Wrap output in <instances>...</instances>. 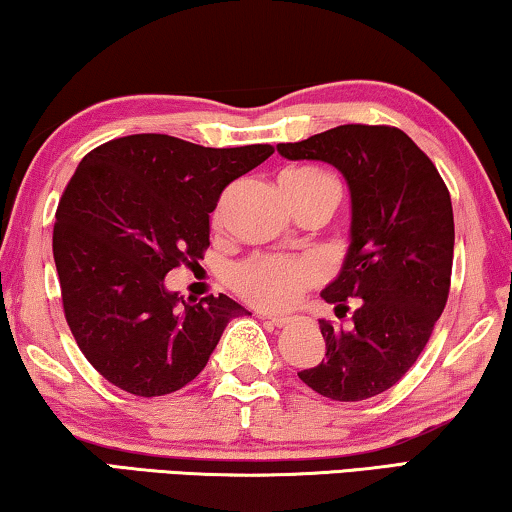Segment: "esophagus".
Returning <instances> with one entry per match:
<instances>
[{
  "mask_svg": "<svg viewBox=\"0 0 512 512\" xmlns=\"http://www.w3.org/2000/svg\"><path fill=\"white\" fill-rule=\"evenodd\" d=\"M259 318H266V320H271L273 325H276V327H285L287 322H290V318H287V315H271V313H259Z\"/></svg>",
  "mask_w": 512,
  "mask_h": 512,
  "instance_id": "obj_1",
  "label": "esophagus"
}]
</instances>
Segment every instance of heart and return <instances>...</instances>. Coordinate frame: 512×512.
<instances>
[{
	"label": "heart",
	"instance_id": "obj_1",
	"mask_svg": "<svg viewBox=\"0 0 512 512\" xmlns=\"http://www.w3.org/2000/svg\"><path fill=\"white\" fill-rule=\"evenodd\" d=\"M280 187L294 211L338 201L336 178L318 167H292L280 174ZM322 280V266L313 257L253 255L229 271L232 290L262 311L290 308L308 287Z\"/></svg>",
	"mask_w": 512,
	"mask_h": 512
}]
</instances>
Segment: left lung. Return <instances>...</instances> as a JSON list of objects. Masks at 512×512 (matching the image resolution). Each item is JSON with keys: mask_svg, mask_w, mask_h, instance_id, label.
Returning a JSON list of instances; mask_svg holds the SVG:
<instances>
[{"mask_svg": "<svg viewBox=\"0 0 512 512\" xmlns=\"http://www.w3.org/2000/svg\"><path fill=\"white\" fill-rule=\"evenodd\" d=\"M287 160L334 164L352 199L350 248L322 297L350 327L320 320L325 359L299 378L322 397L362 401L390 390L422 355L450 294L455 220L448 185L406 132L341 125L278 143Z\"/></svg>", "mask_w": 512, "mask_h": 512, "instance_id": "8db88e82", "label": "left lung"}]
</instances>
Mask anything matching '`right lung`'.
I'll use <instances>...</instances> for the list:
<instances>
[{"instance_id": "add662e5", "label": "right lung", "mask_w": 512, "mask_h": 512, "mask_svg": "<svg viewBox=\"0 0 512 512\" xmlns=\"http://www.w3.org/2000/svg\"><path fill=\"white\" fill-rule=\"evenodd\" d=\"M269 155V143L204 148L132 134L78 164L55 211L53 255L71 334L111 385L148 399L181 390L227 322L248 313L227 294L185 301L164 276L204 259L222 190Z\"/></svg>"}]
</instances>
